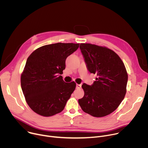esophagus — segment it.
Returning a JSON list of instances; mask_svg holds the SVG:
<instances>
[{"label": "esophagus", "instance_id": "esophagus-1", "mask_svg": "<svg viewBox=\"0 0 148 148\" xmlns=\"http://www.w3.org/2000/svg\"><path fill=\"white\" fill-rule=\"evenodd\" d=\"M81 87V84H77V85H76V88H80Z\"/></svg>", "mask_w": 148, "mask_h": 148}]
</instances>
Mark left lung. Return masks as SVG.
Returning a JSON list of instances; mask_svg holds the SVG:
<instances>
[{
    "mask_svg": "<svg viewBox=\"0 0 148 148\" xmlns=\"http://www.w3.org/2000/svg\"><path fill=\"white\" fill-rule=\"evenodd\" d=\"M79 48L88 71L97 75L92 85L84 83V95L78 99L82 111L95 117L114 112L126 94L128 74L123 62L114 51L88 43Z\"/></svg>",
    "mask_w": 148,
    "mask_h": 148,
    "instance_id": "left-lung-1",
    "label": "left lung"
}]
</instances>
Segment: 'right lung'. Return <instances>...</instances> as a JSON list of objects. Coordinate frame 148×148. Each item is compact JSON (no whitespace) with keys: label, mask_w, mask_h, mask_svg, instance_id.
I'll list each match as a JSON object with an SVG mask.
<instances>
[{"label":"right lung","mask_w":148,"mask_h":148,"mask_svg":"<svg viewBox=\"0 0 148 148\" xmlns=\"http://www.w3.org/2000/svg\"><path fill=\"white\" fill-rule=\"evenodd\" d=\"M79 44L57 43L42 46L28 57L21 75L26 102L36 113L50 116L64 110L76 84L66 82L60 74L66 69L68 56Z\"/></svg>","instance_id":"add662e5"}]
</instances>
